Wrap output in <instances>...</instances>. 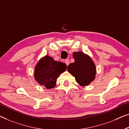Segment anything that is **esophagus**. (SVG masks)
Segmentation results:
<instances>
[{
  "label": "esophagus",
  "instance_id": "esophagus-1",
  "mask_svg": "<svg viewBox=\"0 0 129 129\" xmlns=\"http://www.w3.org/2000/svg\"><path fill=\"white\" fill-rule=\"evenodd\" d=\"M65 64H67V65H68L69 64H70V61H69L68 59H66L65 60Z\"/></svg>",
  "mask_w": 129,
  "mask_h": 129
}]
</instances>
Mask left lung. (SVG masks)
I'll use <instances>...</instances> for the list:
<instances>
[{
  "instance_id": "left-lung-1",
  "label": "left lung",
  "mask_w": 129,
  "mask_h": 129,
  "mask_svg": "<svg viewBox=\"0 0 129 129\" xmlns=\"http://www.w3.org/2000/svg\"><path fill=\"white\" fill-rule=\"evenodd\" d=\"M74 62L68 66L69 73L75 78V81L81 86L89 85L95 79L96 68L89 55L82 51L74 52Z\"/></svg>"
}]
</instances>
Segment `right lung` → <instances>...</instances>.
<instances>
[{
    "instance_id": "add662e5",
    "label": "right lung",
    "mask_w": 129,
    "mask_h": 129,
    "mask_svg": "<svg viewBox=\"0 0 129 129\" xmlns=\"http://www.w3.org/2000/svg\"><path fill=\"white\" fill-rule=\"evenodd\" d=\"M66 70L67 65L65 63L57 62L46 55L36 64L34 77L40 85L50 89L55 86L58 77Z\"/></svg>"
}]
</instances>
